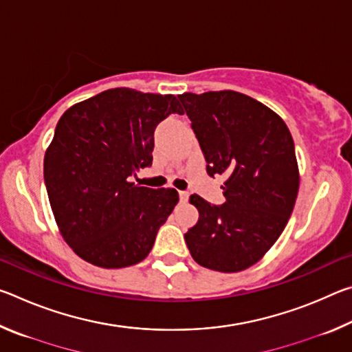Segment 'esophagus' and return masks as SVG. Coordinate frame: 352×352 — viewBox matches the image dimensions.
Returning a JSON list of instances; mask_svg holds the SVG:
<instances>
[{"label": "esophagus", "mask_w": 352, "mask_h": 352, "mask_svg": "<svg viewBox=\"0 0 352 352\" xmlns=\"http://www.w3.org/2000/svg\"><path fill=\"white\" fill-rule=\"evenodd\" d=\"M178 195H180V200L182 201H186L188 197H189V194L186 192V190H178Z\"/></svg>", "instance_id": "esophagus-1"}]
</instances>
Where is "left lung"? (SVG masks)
<instances>
[{
    "instance_id": "obj_1",
    "label": "left lung",
    "mask_w": 352,
    "mask_h": 352,
    "mask_svg": "<svg viewBox=\"0 0 352 352\" xmlns=\"http://www.w3.org/2000/svg\"><path fill=\"white\" fill-rule=\"evenodd\" d=\"M178 99L204 151L208 175L225 177L223 205L190 195L199 220L184 241L201 267L245 270L264 258L294 211L300 188L294 138L281 116L247 94L183 93Z\"/></svg>"
}]
</instances>
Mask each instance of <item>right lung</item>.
<instances>
[{
  "mask_svg": "<svg viewBox=\"0 0 352 352\" xmlns=\"http://www.w3.org/2000/svg\"><path fill=\"white\" fill-rule=\"evenodd\" d=\"M174 94L111 88L63 113L45 153V183L58 231L83 261L122 269L151 253L178 201L172 188L136 186L129 177L152 166L153 132Z\"/></svg>",
  "mask_w": 352,
  "mask_h": 352,
  "instance_id": "right-lung-1",
  "label": "right lung"
}]
</instances>
